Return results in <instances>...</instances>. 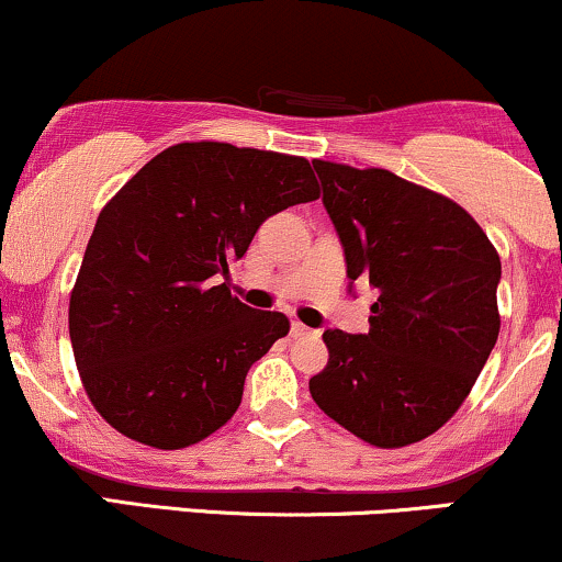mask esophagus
<instances>
[{
    "mask_svg": "<svg viewBox=\"0 0 562 562\" xmlns=\"http://www.w3.org/2000/svg\"><path fill=\"white\" fill-rule=\"evenodd\" d=\"M319 333H316V329H308L306 324H301V322H293L290 324V337H299V340H303V337H316Z\"/></svg>",
    "mask_w": 562,
    "mask_h": 562,
    "instance_id": "esophagus-1",
    "label": "esophagus"
}]
</instances>
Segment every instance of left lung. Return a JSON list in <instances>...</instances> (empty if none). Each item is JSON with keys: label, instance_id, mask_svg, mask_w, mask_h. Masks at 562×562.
<instances>
[{"label": "left lung", "instance_id": "1", "mask_svg": "<svg viewBox=\"0 0 562 562\" xmlns=\"http://www.w3.org/2000/svg\"><path fill=\"white\" fill-rule=\"evenodd\" d=\"M350 280L380 290L369 333L327 329L314 403L376 448L435 435L469 397L499 335V256L448 195L390 170L314 159Z\"/></svg>", "mask_w": 562, "mask_h": 562}]
</instances>
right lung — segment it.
<instances>
[{"mask_svg": "<svg viewBox=\"0 0 562 562\" xmlns=\"http://www.w3.org/2000/svg\"><path fill=\"white\" fill-rule=\"evenodd\" d=\"M316 199L303 157L220 140L165 148L120 188L70 293L80 380L110 427L159 450L225 427L290 322L233 299L220 277L267 216Z\"/></svg>", "mask_w": 562, "mask_h": 562, "instance_id": "right-lung-1", "label": "right lung"}]
</instances>
